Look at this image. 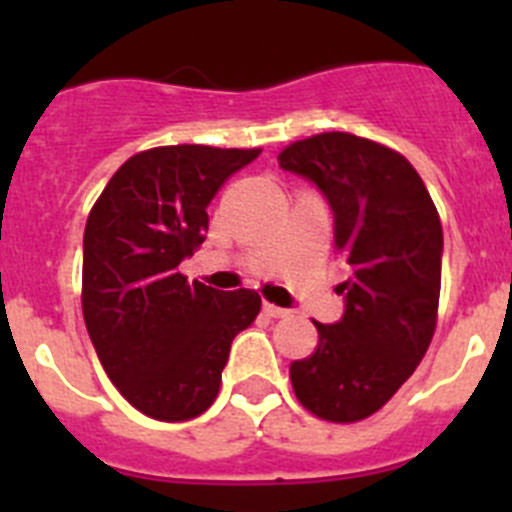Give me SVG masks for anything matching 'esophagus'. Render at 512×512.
Masks as SVG:
<instances>
[{"label": "esophagus", "mask_w": 512, "mask_h": 512, "mask_svg": "<svg viewBox=\"0 0 512 512\" xmlns=\"http://www.w3.org/2000/svg\"><path fill=\"white\" fill-rule=\"evenodd\" d=\"M264 315H269V318H287L289 310H284V307H277V305H271V302H264Z\"/></svg>", "instance_id": "1"}]
</instances>
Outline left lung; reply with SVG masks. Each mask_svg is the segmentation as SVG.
Returning a JSON list of instances; mask_svg holds the SVG:
<instances>
[{
    "mask_svg": "<svg viewBox=\"0 0 512 512\" xmlns=\"http://www.w3.org/2000/svg\"><path fill=\"white\" fill-rule=\"evenodd\" d=\"M307 176L336 215V253L351 266L338 284L346 312L315 323L318 346L289 364L305 410L330 423L377 413L408 382L436 333L441 295V217L408 158L377 140L318 133L279 153Z\"/></svg>",
    "mask_w": 512,
    "mask_h": 512,
    "instance_id": "8db88e82",
    "label": "left lung"
}]
</instances>
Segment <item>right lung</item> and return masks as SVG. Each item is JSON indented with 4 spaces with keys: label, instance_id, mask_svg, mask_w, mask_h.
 <instances>
[{
    "label": "right lung",
    "instance_id": "add662e5",
    "mask_svg": "<svg viewBox=\"0 0 512 512\" xmlns=\"http://www.w3.org/2000/svg\"><path fill=\"white\" fill-rule=\"evenodd\" d=\"M259 153L148 148L112 174L89 212L84 323L110 382L148 418L182 423L205 413L220 392L230 343L259 315V292H217L179 271L205 241L217 189Z\"/></svg>",
    "mask_w": 512,
    "mask_h": 512
}]
</instances>
